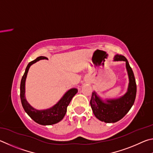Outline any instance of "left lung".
I'll return each instance as SVG.
<instances>
[{"label":"left lung","mask_w":153,"mask_h":153,"mask_svg":"<svg viewBox=\"0 0 153 153\" xmlns=\"http://www.w3.org/2000/svg\"><path fill=\"white\" fill-rule=\"evenodd\" d=\"M114 61L126 62L129 83L127 92L119 98L104 100L95 91L92 93L90 104L93 114L98 120L105 123H115L123 118L132 107L136 95L134 75L127 59L124 56L117 54L114 56Z\"/></svg>","instance_id":"8db88e82"}]
</instances>
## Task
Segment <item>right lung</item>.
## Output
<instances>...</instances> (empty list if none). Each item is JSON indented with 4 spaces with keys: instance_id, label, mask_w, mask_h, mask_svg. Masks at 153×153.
I'll use <instances>...</instances> for the list:
<instances>
[{
    "instance_id": "add662e5",
    "label": "right lung",
    "mask_w": 153,
    "mask_h": 153,
    "mask_svg": "<svg viewBox=\"0 0 153 153\" xmlns=\"http://www.w3.org/2000/svg\"><path fill=\"white\" fill-rule=\"evenodd\" d=\"M48 60L45 56H39L36 60L30 62L27 66L25 73L21 79L20 85V97L24 110L31 118L40 125H52L61 121L66 113L67 107L69 105L72 97L78 92L76 88H72L64 93L62 98L54 105L45 109H37L33 108L28 103L25 97V81L29 69L34 63L40 60Z\"/></svg>"
}]
</instances>
